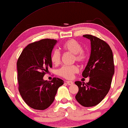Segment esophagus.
<instances>
[{
    "mask_svg": "<svg viewBox=\"0 0 128 128\" xmlns=\"http://www.w3.org/2000/svg\"><path fill=\"white\" fill-rule=\"evenodd\" d=\"M66 84H67L68 85H72L74 84V82L71 81V80H68V81H66Z\"/></svg>",
    "mask_w": 128,
    "mask_h": 128,
    "instance_id": "esophagus-1",
    "label": "esophagus"
}]
</instances>
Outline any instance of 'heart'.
Instances as JSON below:
<instances>
[{"instance_id": "1", "label": "heart", "mask_w": 128, "mask_h": 128, "mask_svg": "<svg viewBox=\"0 0 128 128\" xmlns=\"http://www.w3.org/2000/svg\"><path fill=\"white\" fill-rule=\"evenodd\" d=\"M62 49L64 51L71 52L74 54V60L80 62L84 63L88 59V53L85 50L82 49V46L80 43L73 39L66 40L62 44ZM50 60L52 63L57 66L60 63L61 54L57 50L52 52ZM80 70L76 65L72 66H64L58 70V73L60 76L66 79L72 78L75 74L78 73Z\"/></svg>"}]
</instances>
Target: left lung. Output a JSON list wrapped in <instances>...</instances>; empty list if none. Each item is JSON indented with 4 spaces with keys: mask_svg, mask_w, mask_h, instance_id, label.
Returning a JSON list of instances; mask_svg holds the SVG:
<instances>
[{
    "mask_svg": "<svg viewBox=\"0 0 128 128\" xmlns=\"http://www.w3.org/2000/svg\"><path fill=\"white\" fill-rule=\"evenodd\" d=\"M83 36L91 42V53L89 62L82 72L84 78L89 77V82L76 81L78 92L75 98L84 107L98 105L110 90L114 74L112 50L105 41L92 35Z\"/></svg>",
    "mask_w": 128,
    "mask_h": 128,
    "instance_id": "obj_1",
    "label": "left lung"
}]
</instances>
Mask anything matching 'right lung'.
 <instances>
[{
    "instance_id": "1",
    "label": "right lung",
    "mask_w": 128,
    "mask_h": 128,
    "mask_svg": "<svg viewBox=\"0 0 128 128\" xmlns=\"http://www.w3.org/2000/svg\"><path fill=\"white\" fill-rule=\"evenodd\" d=\"M55 39H44L28 44L17 60L18 90L22 99L30 107L38 110L46 109L54 102L58 88L64 81L53 78L44 80L48 68L52 67L50 60Z\"/></svg>"
}]
</instances>
